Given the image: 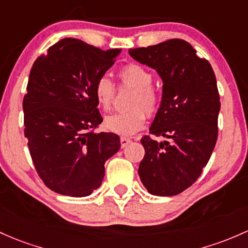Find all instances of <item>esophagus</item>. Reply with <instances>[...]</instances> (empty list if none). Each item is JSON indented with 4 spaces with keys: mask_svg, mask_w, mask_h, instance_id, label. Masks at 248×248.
<instances>
[{
    "mask_svg": "<svg viewBox=\"0 0 248 248\" xmlns=\"http://www.w3.org/2000/svg\"><path fill=\"white\" fill-rule=\"evenodd\" d=\"M129 143H131V140L130 138H126V137H121V145L122 148H125Z\"/></svg>",
    "mask_w": 248,
    "mask_h": 248,
    "instance_id": "esophagus-1",
    "label": "esophagus"
}]
</instances>
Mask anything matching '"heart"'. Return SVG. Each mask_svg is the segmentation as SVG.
Returning <instances> with one entry per match:
<instances>
[{
	"label": "heart",
	"instance_id": "1",
	"mask_svg": "<svg viewBox=\"0 0 248 248\" xmlns=\"http://www.w3.org/2000/svg\"><path fill=\"white\" fill-rule=\"evenodd\" d=\"M122 85L135 90L130 108L126 112L113 113L104 121V127L108 132L119 136H132L140 131L145 123L146 113H154L158 108L159 97L153 85V76L143 66L130 63L118 72ZM94 98L103 110H110L113 103L116 89L108 77H100L94 84Z\"/></svg>",
	"mask_w": 248,
	"mask_h": 248
}]
</instances>
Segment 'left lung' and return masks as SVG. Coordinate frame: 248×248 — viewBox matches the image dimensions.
I'll use <instances>...</instances> for the list:
<instances>
[{
	"label": "left lung",
	"instance_id": "1",
	"mask_svg": "<svg viewBox=\"0 0 248 248\" xmlns=\"http://www.w3.org/2000/svg\"><path fill=\"white\" fill-rule=\"evenodd\" d=\"M129 54L155 70L163 82L149 131L166 140H140L145 155L138 175L153 195H177L198 180L217 143L220 97L214 71L181 39L130 49Z\"/></svg>",
	"mask_w": 248,
	"mask_h": 248
}]
</instances>
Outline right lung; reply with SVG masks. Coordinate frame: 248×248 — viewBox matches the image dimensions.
<instances>
[{
	"mask_svg": "<svg viewBox=\"0 0 248 248\" xmlns=\"http://www.w3.org/2000/svg\"><path fill=\"white\" fill-rule=\"evenodd\" d=\"M119 53L65 38L33 63L23 99L25 136L39 176L55 193L91 195L102 185L105 162L121 148L119 136L92 131L103 122L94 84Z\"/></svg>",
	"mask_w": 248,
	"mask_h": 248,
	"instance_id": "1",
	"label": "right lung"
}]
</instances>
